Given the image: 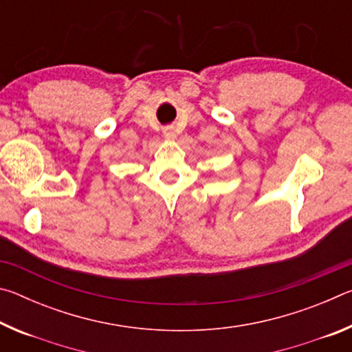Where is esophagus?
<instances>
[{
  "label": "esophagus",
  "instance_id": "esophagus-1",
  "mask_svg": "<svg viewBox=\"0 0 352 352\" xmlns=\"http://www.w3.org/2000/svg\"><path fill=\"white\" fill-rule=\"evenodd\" d=\"M163 135L166 136V138H169V140H174V138H175L174 127H166V129L163 130Z\"/></svg>",
  "mask_w": 352,
  "mask_h": 352
}]
</instances>
